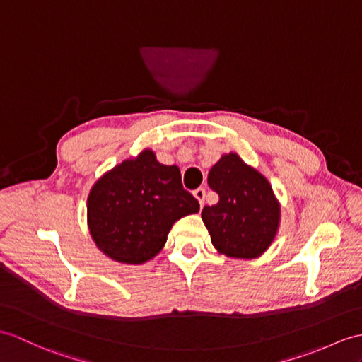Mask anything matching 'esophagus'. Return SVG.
<instances>
[{
  "mask_svg": "<svg viewBox=\"0 0 362 362\" xmlns=\"http://www.w3.org/2000/svg\"><path fill=\"white\" fill-rule=\"evenodd\" d=\"M192 194H194V197L199 200L200 208L204 206V204H205V189L204 188H197L194 192H192Z\"/></svg>",
  "mask_w": 362,
  "mask_h": 362,
  "instance_id": "esophagus-1",
  "label": "esophagus"
}]
</instances>
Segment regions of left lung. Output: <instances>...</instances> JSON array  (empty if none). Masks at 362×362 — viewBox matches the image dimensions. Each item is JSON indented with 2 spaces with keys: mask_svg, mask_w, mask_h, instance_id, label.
I'll use <instances>...</instances> for the list:
<instances>
[{
  "mask_svg": "<svg viewBox=\"0 0 362 362\" xmlns=\"http://www.w3.org/2000/svg\"><path fill=\"white\" fill-rule=\"evenodd\" d=\"M209 188L219 202L202 209V221L221 255L256 259L273 243L281 205L270 182L236 153L223 154L208 173Z\"/></svg>",
  "mask_w": 362,
  "mask_h": 362,
  "instance_id": "8db88e82",
  "label": "left lung"
}]
</instances>
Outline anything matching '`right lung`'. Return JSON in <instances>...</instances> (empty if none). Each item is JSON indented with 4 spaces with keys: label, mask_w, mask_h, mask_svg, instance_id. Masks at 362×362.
I'll list each match as a JSON object with an SVG mask.
<instances>
[{
    "label": "right lung",
    "mask_w": 362,
    "mask_h": 362,
    "mask_svg": "<svg viewBox=\"0 0 362 362\" xmlns=\"http://www.w3.org/2000/svg\"><path fill=\"white\" fill-rule=\"evenodd\" d=\"M199 211L183 189L180 170L162 165L151 149L105 173L88 196V228L98 250L115 262L140 265L160 253L182 217Z\"/></svg>",
    "instance_id": "1"
}]
</instances>
